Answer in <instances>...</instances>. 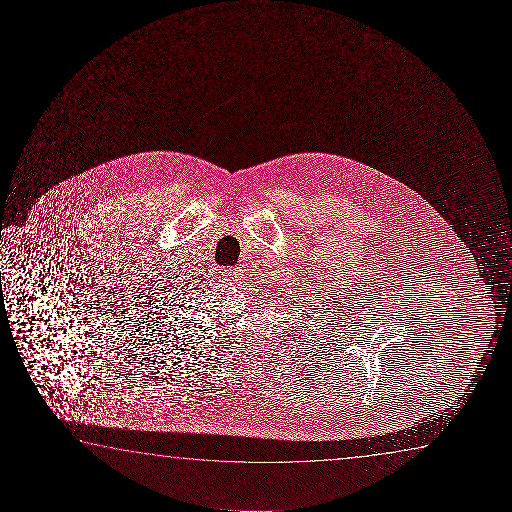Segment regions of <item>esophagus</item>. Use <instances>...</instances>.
<instances>
[{
	"mask_svg": "<svg viewBox=\"0 0 512 512\" xmlns=\"http://www.w3.org/2000/svg\"><path fill=\"white\" fill-rule=\"evenodd\" d=\"M222 280H224L227 285H239L241 280H243V269H241V267H229V269H225L224 274H222Z\"/></svg>",
	"mask_w": 512,
	"mask_h": 512,
	"instance_id": "1",
	"label": "esophagus"
}]
</instances>
